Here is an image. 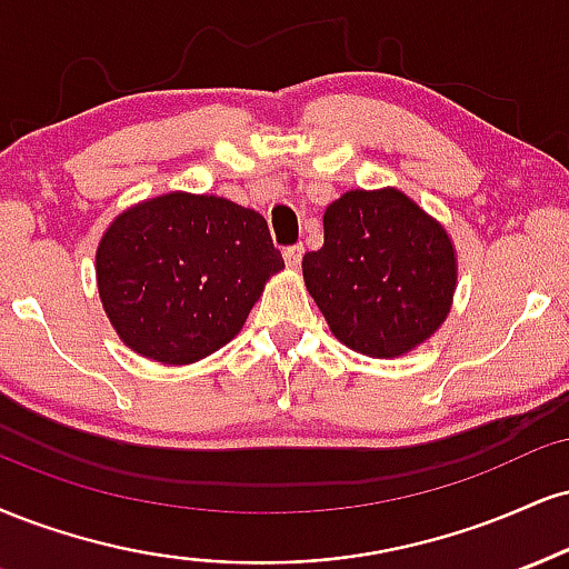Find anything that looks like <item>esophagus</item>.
<instances>
[{"mask_svg":"<svg viewBox=\"0 0 569 569\" xmlns=\"http://www.w3.org/2000/svg\"><path fill=\"white\" fill-rule=\"evenodd\" d=\"M302 254H305V246H302V243H297V246H289V249L283 251V259H286V264H289L291 270H297V267L302 264Z\"/></svg>","mask_w":569,"mask_h":569,"instance_id":"34e87169","label":"esophagus"}]
</instances>
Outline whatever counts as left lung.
<instances>
[{
    "label": "left lung",
    "instance_id": "8db88e82",
    "mask_svg": "<svg viewBox=\"0 0 569 569\" xmlns=\"http://www.w3.org/2000/svg\"><path fill=\"white\" fill-rule=\"evenodd\" d=\"M305 286L341 345L368 358L413 352L445 323L458 283L453 238L397 188L347 190L323 214Z\"/></svg>",
    "mask_w": 569,
    "mask_h": 569
}]
</instances>
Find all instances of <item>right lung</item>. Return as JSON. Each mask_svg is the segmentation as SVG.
Returning <instances> with one entry per match:
<instances>
[{
	"label": "right lung",
	"instance_id": "right-lung-1",
	"mask_svg": "<svg viewBox=\"0 0 569 569\" xmlns=\"http://www.w3.org/2000/svg\"><path fill=\"white\" fill-rule=\"evenodd\" d=\"M280 270L283 257L259 211L182 190L121 211L94 254L113 331L163 366H188L228 345Z\"/></svg>",
	"mask_w": 569,
	"mask_h": 569
}]
</instances>
